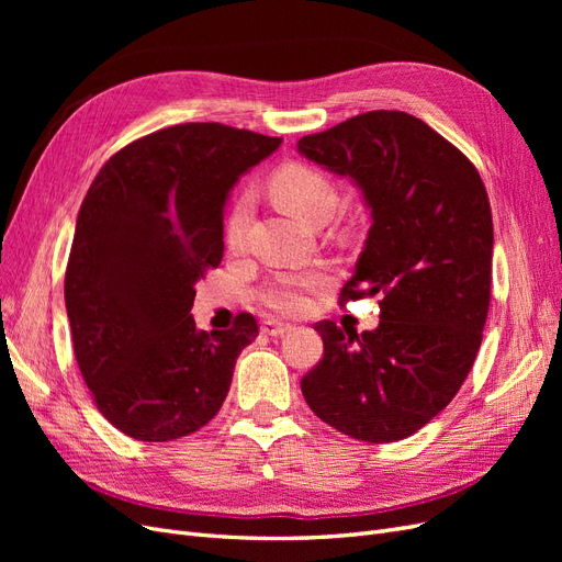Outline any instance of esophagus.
Segmentation results:
<instances>
[{
    "label": "esophagus",
    "instance_id": "esophagus-1",
    "mask_svg": "<svg viewBox=\"0 0 562 562\" xmlns=\"http://www.w3.org/2000/svg\"><path fill=\"white\" fill-rule=\"evenodd\" d=\"M260 330H262L265 335H269V337H281V335H285V333H291L293 328L288 326V323H281V321H274V318H267V321H262Z\"/></svg>",
    "mask_w": 562,
    "mask_h": 562
}]
</instances>
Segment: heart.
Instances as JSON below:
<instances>
[{"mask_svg":"<svg viewBox=\"0 0 562 562\" xmlns=\"http://www.w3.org/2000/svg\"><path fill=\"white\" fill-rule=\"evenodd\" d=\"M269 190L285 211H291L304 223H318L328 220L337 209V187L333 180L321 173L318 168L307 164H288L271 176ZM252 201L248 192L236 194L227 223H225V239L232 248L244 244V236L250 223ZM330 281L326 269H304V271H283L277 274L260 291V300L269 310L279 314L295 316L310 307V295L326 288Z\"/></svg>","mask_w":562,"mask_h":562,"instance_id":"heart-1","label":"heart"}]
</instances>
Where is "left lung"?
<instances>
[{"label":"left lung","instance_id":"left-lung-1","mask_svg":"<svg viewBox=\"0 0 562 562\" xmlns=\"http://www.w3.org/2000/svg\"><path fill=\"white\" fill-rule=\"evenodd\" d=\"M300 155L359 187L372 225L339 302L380 295L361 335L318 321L323 359L302 396L337 431L394 443L429 424L481 349L492 213L475 166L422 119L375 110L304 135Z\"/></svg>","mask_w":562,"mask_h":562}]
</instances>
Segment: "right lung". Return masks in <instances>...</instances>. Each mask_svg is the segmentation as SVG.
Instances as JSON below:
<instances>
[{
	"instance_id": "1",
	"label": "right lung",
	"mask_w": 562,
	"mask_h": 562,
	"mask_svg": "<svg viewBox=\"0 0 562 562\" xmlns=\"http://www.w3.org/2000/svg\"><path fill=\"white\" fill-rule=\"evenodd\" d=\"M279 145L225 124H178L119 149L91 182L65 307L81 378L122 434L166 443L223 407L258 321L239 314L229 330H199L194 285L223 260L234 182Z\"/></svg>"
}]
</instances>
